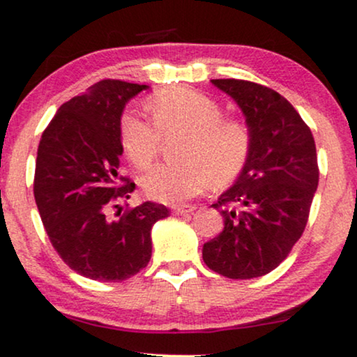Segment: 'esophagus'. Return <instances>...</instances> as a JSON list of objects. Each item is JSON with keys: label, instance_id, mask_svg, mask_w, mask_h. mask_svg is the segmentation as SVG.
Masks as SVG:
<instances>
[{"label": "esophagus", "instance_id": "1", "mask_svg": "<svg viewBox=\"0 0 357 357\" xmlns=\"http://www.w3.org/2000/svg\"><path fill=\"white\" fill-rule=\"evenodd\" d=\"M173 211L176 214H192L194 211H196V206H178V207H173Z\"/></svg>", "mask_w": 357, "mask_h": 357}]
</instances>
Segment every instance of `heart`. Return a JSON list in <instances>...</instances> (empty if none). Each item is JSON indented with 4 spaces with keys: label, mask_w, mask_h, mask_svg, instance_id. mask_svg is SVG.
<instances>
[{
    "label": "heart",
    "mask_w": 357,
    "mask_h": 357,
    "mask_svg": "<svg viewBox=\"0 0 357 357\" xmlns=\"http://www.w3.org/2000/svg\"><path fill=\"white\" fill-rule=\"evenodd\" d=\"M155 125L133 112L120 120V143L139 169L155 163L163 137L186 133L179 165H161L142 178L146 196L179 204L209 188L212 179L231 181L250 155L252 135L245 121L222 116V107L206 93L188 87L165 89L148 102Z\"/></svg>",
    "instance_id": "obj_1"
}]
</instances>
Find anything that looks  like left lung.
<instances>
[{"instance_id": "left-lung-1", "label": "left lung", "mask_w": 357, "mask_h": 357, "mask_svg": "<svg viewBox=\"0 0 357 357\" xmlns=\"http://www.w3.org/2000/svg\"><path fill=\"white\" fill-rule=\"evenodd\" d=\"M211 82L242 110L252 146L234 186L212 204L224 231L204 243L202 259L227 278H257L277 268L305 231L319 179L317 146L278 92L249 80Z\"/></svg>"}]
</instances>
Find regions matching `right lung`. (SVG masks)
I'll use <instances>...</instances> for the list:
<instances>
[{"mask_svg": "<svg viewBox=\"0 0 357 357\" xmlns=\"http://www.w3.org/2000/svg\"><path fill=\"white\" fill-rule=\"evenodd\" d=\"M148 85L100 80L59 107L39 142L34 197L52 247L69 267L98 282H121L151 259V227L169 215L143 202L108 218L135 183L119 174L120 120ZM125 182V185H121Z\"/></svg>", "mask_w": 357, "mask_h": 357, "instance_id": "1", "label": "right lung"}]
</instances>
